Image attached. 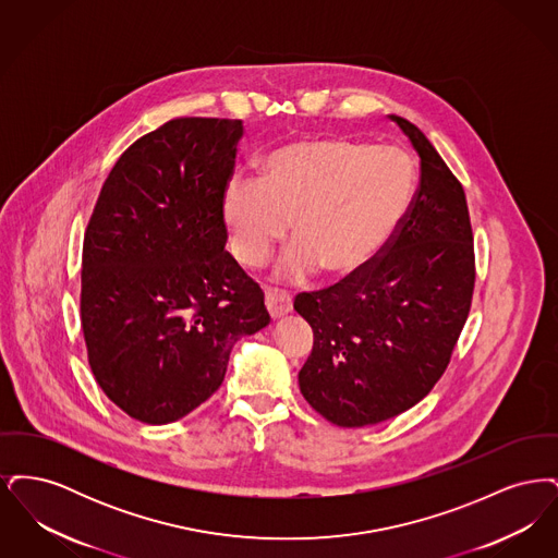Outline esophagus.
Returning a JSON list of instances; mask_svg holds the SVG:
<instances>
[{
  "label": "esophagus",
  "mask_w": 558,
  "mask_h": 558,
  "mask_svg": "<svg viewBox=\"0 0 558 558\" xmlns=\"http://www.w3.org/2000/svg\"><path fill=\"white\" fill-rule=\"evenodd\" d=\"M266 307L271 318H282L292 310L291 296L278 289H266Z\"/></svg>",
  "instance_id": "esophagus-1"
}]
</instances>
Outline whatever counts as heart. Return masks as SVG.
I'll list each match as a JSON object with an SVG mask.
<instances>
[{
	"label": "heart",
	"instance_id": "heart-1",
	"mask_svg": "<svg viewBox=\"0 0 558 558\" xmlns=\"http://www.w3.org/2000/svg\"><path fill=\"white\" fill-rule=\"evenodd\" d=\"M414 165L396 146L349 137H303L271 150L259 180L234 178L223 198L234 253L259 266L287 234L278 274L343 278L366 266L410 207Z\"/></svg>",
	"mask_w": 558,
	"mask_h": 558
}]
</instances>
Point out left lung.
<instances>
[{"mask_svg": "<svg viewBox=\"0 0 558 558\" xmlns=\"http://www.w3.org/2000/svg\"><path fill=\"white\" fill-rule=\"evenodd\" d=\"M391 119L421 157V182L398 230L355 274L294 296L314 330L301 393L345 428L389 421L428 396L450 364L475 291L462 184L425 133Z\"/></svg>", "mask_w": 558, "mask_h": 558, "instance_id": "1", "label": "left lung"}]
</instances>
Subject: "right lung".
Masks as SVG:
<instances>
[{"mask_svg": "<svg viewBox=\"0 0 558 558\" xmlns=\"http://www.w3.org/2000/svg\"><path fill=\"white\" fill-rule=\"evenodd\" d=\"M240 119L178 117L119 157L81 259L87 362L146 425L180 421L221 387L240 337L269 324L264 292L223 248Z\"/></svg>", "mask_w": 558, "mask_h": 558, "instance_id": "right-lung-1", "label": "right lung"}]
</instances>
